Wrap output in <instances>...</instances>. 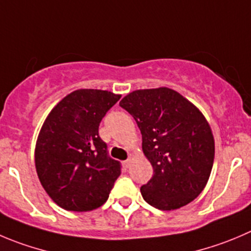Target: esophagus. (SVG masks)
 I'll list each match as a JSON object with an SVG mask.
<instances>
[{
  "mask_svg": "<svg viewBox=\"0 0 251 251\" xmlns=\"http://www.w3.org/2000/svg\"><path fill=\"white\" fill-rule=\"evenodd\" d=\"M130 161H132V160H130V159L126 160V161H123V165L126 166V168H129V165H130Z\"/></svg>",
  "mask_w": 251,
  "mask_h": 251,
  "instance_id": "1",
  "label": "esophagus"
}]
</instances>
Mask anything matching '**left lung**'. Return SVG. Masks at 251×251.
<instances>
[{
	"mask_svg": "<svg viewBox=\"0 0 251 251\" xmlns=\"http://www.w3.org/2000/svg\"><path fill=\"white\" fill-rule=\"evenodd\" d=\"M142 133V148L154 175L140 187L143 199L161 211L186 206L203 191L214 160L211 126L192 102L169 87L137 90L119 102Z\"/></svg>",
	"mask_w": 251,
	"mask_h": 251,
	"instance_id": "left-lung-1",
	"label": "left lung"
}]
</instances>
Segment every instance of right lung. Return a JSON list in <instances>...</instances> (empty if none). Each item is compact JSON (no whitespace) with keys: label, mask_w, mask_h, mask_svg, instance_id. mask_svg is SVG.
<instances>
[{"label":"right lung","mask_w":251,"mask_h":251,"mask_svg":"<svg viewBox=\"0 0 251 251\" xmlns=\"http://www.w3.org/2000/svg\"><path fill=\"white\" fill-rule=\"evenodd\" d=\"M121 99L104 90L80 88L50 111L38 134L34 163L45 192L66 211L87 212L108 200L121 175L107 155L99 126Z\"/></svg>","instance_id":"add662e5"}]
</instances>
